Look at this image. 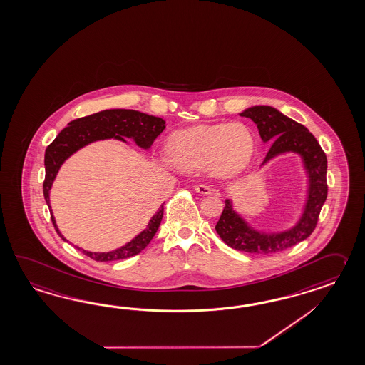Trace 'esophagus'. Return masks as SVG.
Wrapping results in <instances>:
<instances>
[{"label":"esophagus","mask_w":365,"mask_h":365,"mask_svg":"<svg viewBox=\"0 0 365 365\" xmlns=\"http://www.w3.org/2000/svg\"><path fill=\"white\" fill-rule=\"evenodd\" d=\"M195 191L197 194H202V195H210L211 194V188L207 185H196Z\"/></svg>","instance_id":"esophagus-1"}]
</instances>
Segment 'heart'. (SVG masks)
<instances>
[{"mask_svg": "<svg viewBox=\"0 0 365 365\" xmlns=\"http://www.w3.org/2000/svg\"><path fill=\"white\" fill-rule=\"evenodd\" d=\"M255 137L242 123L196 125L170 135L166 155L182 170H205L216 178H232L247 169L255 153Z\"/></svg>", "mask_w": 365, "mask_h": 365, "instance_id": "heart-1", "label": "heart"}]
</instances>
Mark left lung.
<instances>
[{"label": "left lung", "instance_id": "1", "mask_svg": "<svg viewBox=\"0 0 365 365\" xmlns=\"http://www.w3.org/2000/svg\"><path fill=\"white\" fill-rule=\"evenodd\" d=\"M240 116L248 117L257 125L264 143L272 141L261 166L284 153L301 155L309 178L307 197L299 220L290 230L282 232L255 230L233 210L231 200L227 199L215 230L228 247L236 250L255 255L277 253L306 240L315 230L320 210L327 199V157L307 128L284 116L276 108L256 106L241 112Z\"/></svg>", "mask_w": 365, "mask_h": 365}]
</instances>
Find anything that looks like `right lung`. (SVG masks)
Wrapping results in <instances>:
<instances>
[{
  "label": "right lung",
  "instance_id": "1",
  "mask_svg": "<svg viewBox=\"0 0 365 365\" xmlns=\"http://www.w3.org/2000/svg\"><path fill=\"white\" fill-rule=\"evenodd\" d=\"M165 124L166 123L160 117L149 116L138 110L107 109L91 116L73 120L56 135V138L46 149L43 195H45L46 203L50 208L55 231L58 232V235L62 237L63 240L67 241L58 230V225L55 222V217L51 211V205H50V190L63 162L81 148L98 140L115 138L118 141L126 143L125 138H132L140 148L148 150L154 143V140L166 128ZM162 216H163V205H160L155 215H153L146 228L121 248H117L110 252H89L78 247L76 248L83 250L86 256L100 262L132 257L148 247V244L154 237L155 232L158 231Z\"/></svg>",
  "mask_w": 365,
  "mask_h": 365
}]
</instances>
